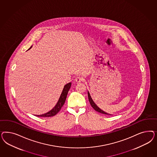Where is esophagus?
<instances>
[{
  "instance_id": "obj_1",
  "label": "esophagus",
  "mask_w": 157,
  "mask_h": 157,
  "mask_svg": "<svg viewBox=\"0 0 157 157\" xmlns=\"http://www.w3.org/2000/svg\"><path fill=\"white\" fill-rule=\"evenodd\" d=\"M83 81V78L81 77V76H78L76 77L75 78V81H76L77 83H79L82 81Z\"/></svg>"
}]
</instances>
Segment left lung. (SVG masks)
<instances>
[{
    "label": "left lung",
    "mask_w": 157,
    "mask_h": 157,
    "mask_svg": "<svg viewBox=\"0 0 157 157\" xmlns=\"http://www.w3.org/2000/svg\"><path fill=\"white\" fill-rule=\"evenodd\" d=\"M88 98H89V102H90L91 106L93 108V109L97 111L98 112H100L101 113H102V114H107V115H111V114H108V113L105 112L104 111H103L100 108H98V107L97 106V105L95 104V103H94V102L92 100V98H91V97L90 94V93H89V91H88Z\"/></svg>",
    "instance_id": "left-lung-1"
}]
</instances>
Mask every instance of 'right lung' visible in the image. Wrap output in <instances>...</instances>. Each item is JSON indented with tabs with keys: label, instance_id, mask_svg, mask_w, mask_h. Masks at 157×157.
<instances>
[{
	"label": "right lung",
	"instance_id": "obj_1",
	"mask_svg": "<svg viewBox=\"0 0 157 157\" xmlns=\"http://www.w3.org/2000/svg\"><path fill=\"white\" fill-rule=\"evenodd\" d=\"M32 47V46H31V47L28 50H29ZM71 83L70 82L64 86L63 90L62 91V94L59 99V101H57V104L55 106V107L53 108L49 112H48L45 114L36 115V116H38V117H52L53 116L57 114V113L61 109L63 105L64 104V103H65V101L66 100L67 95L68 91L71 87Z\"/></svg>",
	"mask_w": 157,
	"mask_h": 157
}]
</instances>
